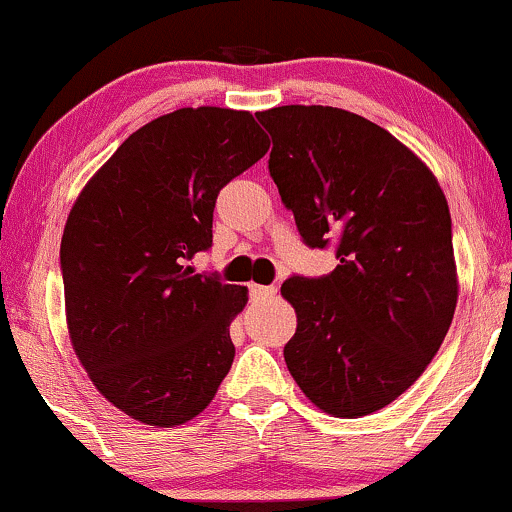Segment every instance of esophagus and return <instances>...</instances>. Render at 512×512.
Wrapping results in <instances>:
<instances>
[{
    "mask_svg": "<svg viewBox=\"0 0 512 512\" xmlns=\"http://www.w3.org/2000/svg\"><path fill=\"white\" fill-rule=\"evenodd\" d=\"M274 293H276L274 286H260V283H250V298L252 300L274 298Z\"/></svg>",
    "mask_w": 512,
    "mask_h": 512,
    "instance_id": "1",
    "label": "esophagus"
}]
</instances>
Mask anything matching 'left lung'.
<instances>
[{
  "label": "left lung",
  "instance_id": "obj_1",
  "mask_svg": "<svg viewBox=\"0 0 512 512\" xmlns=\"http://www.w3.org/2000/svg\"><path fill=\"white\" fill-rule=\"evenodd\" d=\"M255 116L300 238L334 245L338 260L324 276L283 281L298 315L288 372L329 415L377 412L422 377L453 322L446 195L408 147L346 109L288 104Z\"/></svg>",
  "mask_w": 512,
  "mask_h": 512
}]
</instances>
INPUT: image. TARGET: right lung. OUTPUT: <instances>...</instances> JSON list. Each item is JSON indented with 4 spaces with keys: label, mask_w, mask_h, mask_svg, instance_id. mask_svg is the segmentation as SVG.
Listing matches in <instances>:
<instances>
[{
    "label": "right lung",
    "mask_w": 512,
    "mask_h": 512,
    "mask_svg": "<svg viewBox=\"0 0 512 512\" xmlns=\"http://www.w3.org/2000/svg\"><path fill=\"white\" fill-rule=\"evenodd\" d=\"M267 150L250 112L176 109L128 135L71 209L61 279L73 350L133 420H193L229 374L248 288L186 262L212 248L219 190Z\"/></svg>",
    "instance_id": "1"
}]
</instances>
